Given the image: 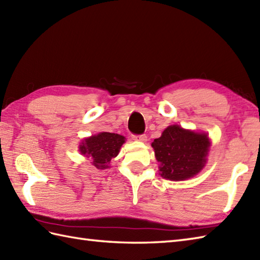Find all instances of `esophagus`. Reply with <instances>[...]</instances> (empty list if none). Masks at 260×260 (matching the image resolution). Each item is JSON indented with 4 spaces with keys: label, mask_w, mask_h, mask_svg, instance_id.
<instances>
[{
    "label": "esophagus",
    "mask_w": 260,
    "mask_h": 260,
    "mask_svg": "<svg viewBox=\"0 0 260 260\" xmlns=\"http://www.w3.org/2000/svg\"><path fill=\"white\" fill-rule=\"evenodd\" d=\"M133 140L144 143V142L147 141V136H146L145 134H142V135H133Z\"/></svg>",
    "instance_id": "1"
}]
</instances>
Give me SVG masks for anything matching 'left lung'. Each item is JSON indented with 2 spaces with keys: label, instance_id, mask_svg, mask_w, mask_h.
<instances>
[{
  "label": "left lung",
  "instance_id": "8db88e82",
  "mask_svg": "<svg viewBox=\"0 0 260 260\" xmlns=\"http://www.w3.org/2000/svg\"><path fill=\"white\" fill-rule=\"evenodd\" d=\"M210 145L206 133L184 129L179 125L168 126L161 137L152 143L159 162V174L171 181L193 178L206 165Z\"/></svg>",
  "mask_w": 260,
  "mask_h": 260
}]
</instances>
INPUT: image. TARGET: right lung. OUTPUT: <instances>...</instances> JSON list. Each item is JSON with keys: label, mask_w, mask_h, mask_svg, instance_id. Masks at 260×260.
<instances>
[{"label": "right lung", "mask_w": 260, "mask_h": 260, "mask_svg": "<svg viewBox=\"0 0 260 260\" xmlns=\"http://www.w3.org/2000/svg\"><path fill=\"white\" fill-rule=\"evenodd\" d=\"M125 143V137L119 134L103 132L92 135L82 141L79 151L82 155L91 158V163L97 169L109 168L110 159L117 156L121 145Z\"/></svg>", "instance_id": "obj_1"}]
</instances>
